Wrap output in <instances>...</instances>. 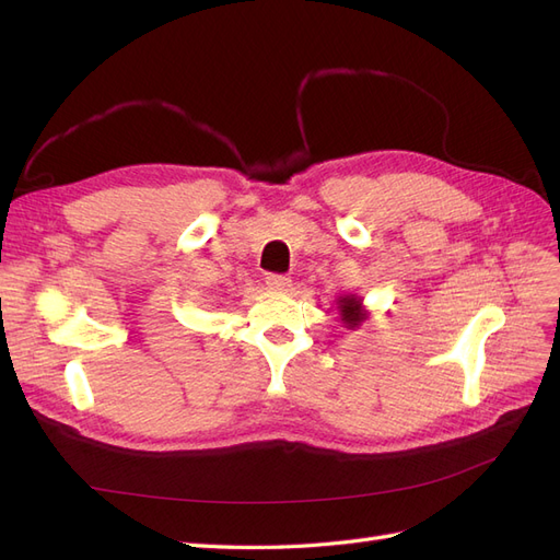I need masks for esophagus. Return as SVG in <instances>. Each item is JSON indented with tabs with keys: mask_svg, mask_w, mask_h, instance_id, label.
Segmentation results:
<instances>
[{
	"mask_svg": "<svg viewBox=\"0 0 560 560\" xmlns=\"http://www.w3.org/2000/svg\"><path fill=\"white\" fill-rule=\"evenodd\" d=\"M266 284L270 287V290L284 292V290H290V287H292V278L290 276H282V273H268L266 276Z\"/></svg>",
	"mask_w": 560,
	"mask_h": 560,
	"instance_id": "esophagus-1",
	"label": "esophagus"
}]
</instances>
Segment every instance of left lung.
I'll list each match as a JSON object with an SVG mask.
<instances>
[{"label": "left lung", "mask_w": 560, "mask_h": 560, "mask_svg": "<svg viewBox=\"0 0 560 560\" xmlns=\"http://www.w3.org/2000/svg\"><path fill=\"white\" fill-rule=\"evenodd\" d=\"M338 308H341V315H343V319L348 322L350 327H358L360 325V319H362V313H360V308H362V303L354 299V296H346V299H341V303H338Z\"/></svg>", "instance_id": "8db88e82"}]
</instances>
